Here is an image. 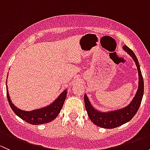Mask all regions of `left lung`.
<instances>
[{"instance_id":"obj_1","label":"left lung","mask_w":150,"mask_h":150,"mask_svg":"<svg viewBox=\"0 0 150 150\" xmlns=\"http://www.w3.org/2000/svg\"><path fill=\"white\" fill-rule=\"evenodd\" d=\"M123 49L131 56L134 60L136 65L137 67L139 72V88L137 90L135 96L133 99L132 102L128 106L124 107L123 109L118 110H115L109 112H101L95 110L91 104L87 96L84 95V102L86 110L87 111L88 115L92 122L96 125L104 128H114L126 123L130 121L134 117L136 113L138 111L142 102V97L144 94V80L141 72L140 67L139 64L138 59L134 54V51L130 49L128 46H124Z\"/></svg>"}]
</instances>
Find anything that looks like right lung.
I'll return each instance as SVG.
<instances>
[{
  "label": "right lung",
  "instance_id": "add662e5",
  "mask_svg": "<svg viewBox=\"0 0 150 150\" xmlns=\"http://www.w3.org/2000/svg\"><path fill=\"white\" fill-rule=\"evenodd\" d=\"M67 92L66 90L64 91L59 95V96H58V98L49 106L39 109V110L28 112L20 110L13 105L10 99L9 94L8 93V88L6 90L8 102L13 112L23 120L33 125H40V124L47 123V122L54 120L57 117L62 108L64 100L67 97Z\"/></svg>",
  "mask_w": 150,
  "mask_h": 150
}]
</instances>
